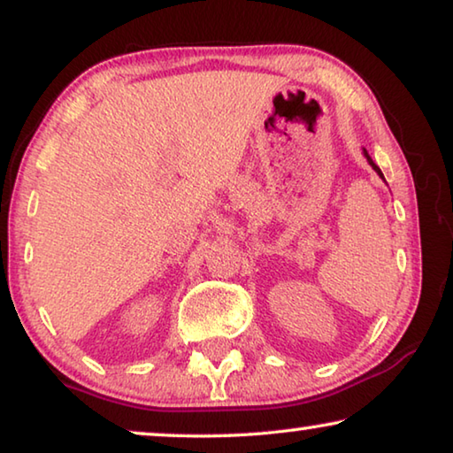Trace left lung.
<instances>
[{
    "label": "left lung",
    "instance_id": "1",
    "mask_svg": "<svg viewBox=\"0 0 453 453\" xmlns=\"http://www.w3.org/2000/svg\"><path fill=\"white\" fill-rule=\"evenodd\" d=\"M364 156L367 157V162H370V165L373 167V170H375V172H378V175H380V178L383 180V173H381V170H380V167H378V165H375V164H373V159L370 157V153H367V150H364Z\"/></svg>",
    "mask_w": 453,
    "mask_h": 453
}]
</instances>
